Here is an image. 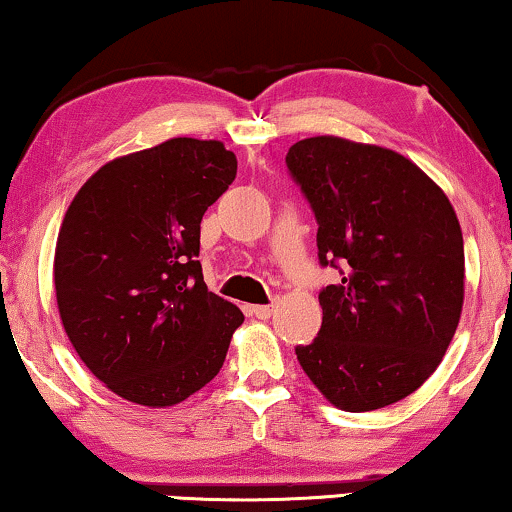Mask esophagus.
<instances>
[{
	"label": "esophagus",
	"mask_w": 512,
	"mask_h": 512,
	"mask_svg": "<svg viewBox=\"0 0 512 512\" xmlns=\"http://www.w3.org/2000/svg\"><path fill=\"white\" fill-rule=\"evenodd\" d=\"M249 312L254 314L256 319H270L272 314V305H251Z\"/></svg>",
	"instance_id": "obj_1"
}]
</instances>
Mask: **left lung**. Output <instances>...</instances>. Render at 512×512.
Listing matches in <instances>:
<instances>
[{
	"label": "left lung",
	"mask_w": 512,
	"mask_h": 512,
	"mask_svg": "<svg viewBox=\"0 0 512 512\" xmlns=\"http://www.w3.org/2000/svg\"><path fill=\"white\" fill-rule=\"evenodd\" d=\"M291 179L319 223L321 328L296 347L307 377L347 412L380 410L429 380L464 305V237L447 195L401 153L300 139Z\"/></svg>",
	"instance_id": "1"
}]
</instances>
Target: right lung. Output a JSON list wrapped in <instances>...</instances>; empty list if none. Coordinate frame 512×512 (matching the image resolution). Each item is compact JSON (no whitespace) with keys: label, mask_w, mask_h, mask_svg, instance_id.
Returning <instances> with one entry per match:
<instances>
[{"label":"right lung","mask_w":512,"mask_h":512,"mask_svg":"<svg viewBox=\"0 0 512 512\" xmlns=\"http://www.w3.org/2000/svg\"><path fill=\"white\" fill-rule=\"evenodd\" d=\"M216 139L174 137L102 165L69 205L55 296L76 354L125 401L165 408L219 373L244 314L207 291L200 221L235 181Z\"/></svg>","instance_id":"1"}]
</instances>
